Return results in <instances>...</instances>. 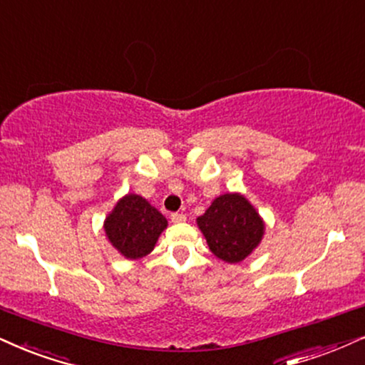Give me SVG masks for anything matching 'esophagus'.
<instances>
[{
  "label": "esophagus",
  "instance_id": "34e87169",
  "mask_svg": "<svg viewBox=\"0 0 365 365\" xmlns=\"http://www.w3.org/2000/svg\"><path fill=\"white\" fill-rule=\"evenodd\" d=\"M170 220H173V223H182V222H186V215L173 213L170 215Z\"/></svg>",
  "mask_w": 365,
  "mask_h": 365
}]
</instances>
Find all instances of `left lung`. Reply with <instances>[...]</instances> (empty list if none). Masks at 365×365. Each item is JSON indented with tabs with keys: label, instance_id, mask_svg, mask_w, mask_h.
I'll return each instance as SVG.
<instances>
[{
	"label": "left lung",
	"instance_id": "8db88e82",
	"mask_svg": "<svg viewBox=\"0 0 365 365\" xmlns=\"http://www.w3.org/2000/svg\"><path fill=\"white\" fill-rule=\"evenodd\" d=\"M210 250L225 262L237 264L250 254L264 235V222L242 195L217 197L197 218Z\"/></svg>",
	"mask_w": 365,
	"mask_h": 365
}]
</instances>
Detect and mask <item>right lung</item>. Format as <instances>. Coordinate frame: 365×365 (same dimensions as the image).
Returning a JSON list of instances; mask_svg holds the SVG:
<instances>
[{"label": "right lung", "instance_id": "1", "mask_svg": "<svg viewBox=\"0 0 365 365\" xmlns=\"http://www.w3.org/2000/svg\"><path fill=\"white\" fill-rule=\"evenodd\" d=\"M168 220L142 196L128 195L116 203L105 222V232L125 257L140 259L150 254Z\"/></svg>", "mask_w": 365, "mask_h": 365}]
</instances>
